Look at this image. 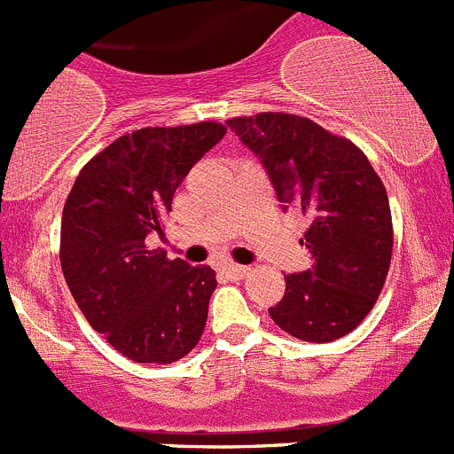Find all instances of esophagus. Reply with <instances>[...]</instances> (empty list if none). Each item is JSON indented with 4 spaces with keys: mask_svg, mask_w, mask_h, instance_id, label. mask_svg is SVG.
<instances>
[{
    "mask_svg": "<svg viewBox=\"0 0 454 454\" xmlns=\"http://www.w3.org/2000/svg\"><path fill=\"white\" fill-rule=\"evenodd\" d=\"M224 272H227L230 277H236V279H243V277L250 272V268L239 266V263H227V266H224Z\"/></svg>",
    "mask_w": 454,
    "mask_h": 454,
    "instance_id": "esophagus-1",
    "label": "esophagus"
}]
</instances>
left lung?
<instances>
[{"label": "left lung", "mask_w": 454, "mask_h": 454, "mask_svg": "<svg viewBox=\"0 0 454 454\" xmlns=\"http://www.w3.org/2000/svg\"><path fill=\"white\" fill-rule=\"evenodd\" d=\"M266 168L282 208H300L311 224L300 246L311 268L286 275L270 318L295 339L330 343L350 334L375 307L391 266L388 195L352 140L293 114L227 120Z\"/></svg>", "instance_id": "8db88e82"}]
</instances>
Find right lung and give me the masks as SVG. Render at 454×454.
Returning <instances> with one entry per match:
<instances>
[{
    "instance_id": "right-lung-1",
    "label": "right lung",
    "mask_w": 454,
    "mask_h": 454,
    "mask_svg": "<svg viewBox=\"0 0 454 454\" xmlns=\"http://www.w3.org/2000/svg\"><path fill=\"white\" fill-rule=\"evenodd\" d=\"M220 122L145 127L82 168L63 207L61 268L90 327L131 362L172 364L198 346L215 272L147 250L191 168L223 140Z\"/></svg>"
}]
</instances>
